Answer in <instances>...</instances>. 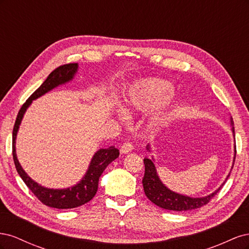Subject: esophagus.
Listing matches in <instances>:
<instances>
[{"label": "esophagus", "mask_w": 249, "mask_h": 249, "mask_svg": "<svg viewBox=\"0 0 249 249\" xmlns=\"http://www.w3.org/2000/svg\"><path fill=\"white\" fill-rule=\"evenodd\" d=\"M133 149V144L131 142H124L122 146H120V152L124 153V154H127L132 152Z\"/></svg>", "instance_id": "1"}]
</instances>
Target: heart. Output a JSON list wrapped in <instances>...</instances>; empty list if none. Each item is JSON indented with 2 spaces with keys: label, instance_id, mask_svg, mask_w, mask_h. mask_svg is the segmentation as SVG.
<instances>
[{
  "label": "heart",
  "instance_id": "1",
  "mask_svg": "<svg viewBox=\"0 0 249 249\" xmlns=\"http://www.w3.org/2000/svg\"><path fill=\"white\" fill-rule=\"evenodd\" d=\"M172 93V86L168 82L160 79H148L140 82L130 93L127 105L135 110H150L166 101ZM166 117V113H161L157 116L158 122Z\"/></svg>",
  "mask_w": 249,
  "mask_h": 249
}]
</instances>
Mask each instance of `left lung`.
Here are the masks:
<instances>
[{
    "mask_svg": "<svg viewBox=\"0 0 249 249\" xmlns=\"http://www.w3.org/2000/svg\"><path fill=\"white\" fill-rule=\"evenodd\" d=\"M231 124L233 125L232 118L231 119ZM232 133L235 134V129H233V127H232ZM235 153H237L236 146H235ZM235 159H236V154H235ZM143 162H144V168H145L144 177H143V179H142L144 193L147 196V198L152 202H154L155 205L166 210L178 211V212H180V211L198 209L202 206L207 205L208 202H210V200L212 199L218 192H219V190L225 183L224 182L214 193L208 195L206 197L192 198L189 196H184V195H180L170 191L161 183V180L157 176L155 165L152 160L146 159L145 158V159L143 160Z\"/></svg>",
    "mask_w": 249,
    "mask_h": 249,
    "instance_id": "obj_1",
    "label": "left lung"
}]
</instances>
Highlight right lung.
I'll list each match as a JSON object with an SVG mask.
<instances>
[{"label":"right lung","mask_w":249,"mask_h":249,"mask_svg":"<svg viewBox=\"0 0 249 249\" xmlns=\"http://www.w3.org/2000/svg\"><path fill=\"white\" fill-rule=\"evenodd\" d=\"M77 63H69L60 65L56 70L53 71L49 74L47 80L42 83L41 86L38 89H36L35 91L29 96V99L26 101V103L21 106L20 110L18 111V114L16 119V124H14L12 132L13 161L19 177L24 180L29 189L32 191V193L43 203V205L56 209L77 208L84 205V203L88 202L89 200H91L97 191L99 178L103 171L106 169V167L112 161H114L119 156V150L114 146L100 149L99 152L95 153V155L93 156L91 163H90L89 169L84 178L74 187L62 190L48 189V188H43L40 185L35 183L34 180H32L27 176V173L22 170L18 163L16 154V139L21 118L24 116V113L29 107V105L32 103L33 100L41 96L44 93H47L51 89L71 80L74 72L77 71Z\"/></svg>","instance_id":"1"}]
</instances>
